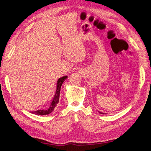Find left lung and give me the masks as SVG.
I'll return each instance as SVG.
<instances>
[{
  "label": "left lung",
  "mask_w": 151,
  "mask_h": 151,
  "mask_svg": "<svg viewBox=\"0 0 151 151\" xmlns=\"http://www.w3.org/2000/svg\"><path fill=\"white\" fill-rule=\"evenodd\" d=\"M98 112H99V113H100V114H104V113H102V112H101V111H98Z\"/></svg>",
  "instance_id": "obj_1"
}]
</instances>
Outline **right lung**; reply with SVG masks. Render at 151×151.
Instances as JSON below:
<instances>
[{"label": "right lung", "mask_w": 151, "mask_h": 151, "mask_svg": "<svg viewBox=\"0 0 151 151\" xmlns=\"http://www.w3.org/2000/svg\"><path fill=\"white\" fill-rule=\"evenodd\" d=\"M67 76H64L62 77L59 78L57 81V86H56V90L55 93L52 100V102L49 106V108L45 109H38L36 111H30L32 114H34L35 115H37V116H43V115H48L51 114L52 111L54 110L57 104H58L59 100V95H60V91H61V88L62 86V84L63 83V82L67 78Z\"/></svg>", "instance_id": "1"}]
</instances>
